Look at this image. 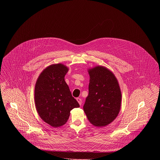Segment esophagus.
<instances>
[{
  "label": "esophagus",
  "instance_id": "1",
  "mask_svg": "<svg viewBox=\"0 0 160 160\" xmlns=\"http://www.w3.org/2000/svg\"><path fill=\"white\" fill-rule=\"evenodd\" d=\"M77 101H78V104H80V106H81L82 105V99L81 98H77Z\"/></svg>",
  "mask_w": 160,
  "mask_h": 160
}]
</instances>
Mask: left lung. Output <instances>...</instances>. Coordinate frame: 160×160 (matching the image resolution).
I'll list each match as a JSON object with an SVG mask.
<instances>
[{
	"label": "left lung",
	"mask_w": 160,
	"mask_h": 160,
	"mask_svg": "<svg viewBox=\"0 0 160 160\" xmlns=\"http://www.w3.org/2000/svg\"><path fill=\"white\" fill-rule=\"evenodd\" d=\"M89 94L83 106L89 121L102 127L113 122L119 113L122 95L114 74L102 66L88 69Z\"/></svg>",
	"instance_id": "obj_1"
}]
</instances>
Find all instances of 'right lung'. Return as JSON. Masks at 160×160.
<instances>
[{
  "instance_id": "right-lung-1",
  "label": "right lung",
  "mask_w": 160,
  "mask_h": 160,
  "mask_svg": "<svg viewBox=\"0 0 160 160\" xmlns=\"http://www.w3.org/2000/svg\"><path fill=\"white\" fill-rule=\"evenodd\" d=\"M68 68L62 64H53L38 77L35 87V104L40 118L56 128L68 119L70 111L80 105L71 94L65 81Z\"/></svg>"
}]
</instances>
